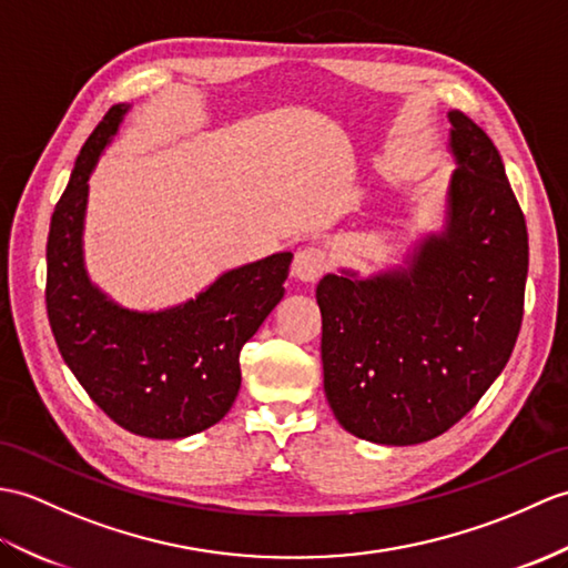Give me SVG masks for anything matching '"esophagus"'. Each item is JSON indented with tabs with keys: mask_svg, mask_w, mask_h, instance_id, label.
<instances>
[{
	"mask_svg": "<svg viewBox=\"0 0 568 568\" xmlns=\"http://www.w3.org/2000/svg\"><path fill=\"white\" fill-rule=\"evenodd\" d=\"M326 268H328V254L322 246H305L295 254L293 275L297 281H305V283L320 281Z\"/></svg>",
	"mask_w": 568,
	"mask_h": 568,
	"instance_id": "esophagus-1",
	"label": "esophagus"
}]
</instances>
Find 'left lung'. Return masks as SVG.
<instances>
[{
  "mask_svg": "<svg viewBox=\"0 0 568 568\" xmlns=\"http://www.w3.org/2000/svg\"><path fill=\"white\" fill-rule=\"evenodd\" d=\"M450 123L459 169L445 232L404 271L324 275L316 285L326 399L363 440L438 438L494 385L520 334L523 210L489 135L459 111Z\"/></svg>",
  "mask_w": 568,
  "mask_h": 568,
  "instance_id": "1",
  "label": "left lung"
}]
</instances>
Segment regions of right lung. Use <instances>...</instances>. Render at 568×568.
<instances>
[{"label": "right lung", "mask_w": 568, "mask_h": 568, "mask_svg": "<svg viewBox=\"0 0 568 568\" xmlns=\"http://www.w3.org/2000/svg\"><path fill=\"white\" fill-rule=\"evenodd\" d=\"M128 105L103 115L77 156L48 234L45 305L55 344L79 385L118 426L156 440L201 433L230 412L240 353L283 300L293 254L224 273L166 312H130L89 283L82 263L87 181Z\"/></svg>", "instance_id": "1"}]
</instances>
